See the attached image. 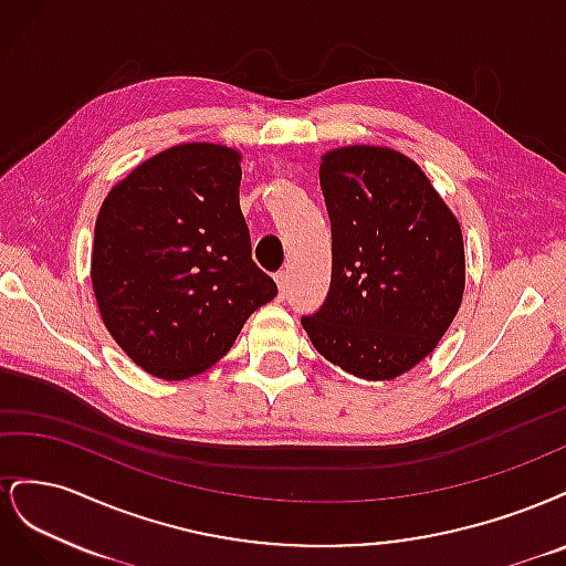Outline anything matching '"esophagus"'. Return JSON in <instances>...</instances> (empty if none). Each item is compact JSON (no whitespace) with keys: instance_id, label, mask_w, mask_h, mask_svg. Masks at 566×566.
Wrapping results in <instances>:
<instances>
[{"instance_id":"1","label":"esophagus","mask_w":566,"mask_h":566,"mask_svg":"<svg viewBox=\"0 0 566 566\" xmlns=\"http://www.w3.org/2000/svg\"><path fill=\"white\" fill-rule=\"evenodd\" d=\"M276 285H279V300H285L287 293V271L276 273Z\"/></svg>"}]
</instances>
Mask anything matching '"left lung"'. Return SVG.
Masks as SVG:
<instances>
[{"mask_svg":"<svg viewBox=\"0 0 566 566\" xmlns=\"http://www.w3.org/2000/svg\"><path fill=\"white\" fill-rule=\"evenodd\" d=\"M318 177L333 227V276L302 328L342 370L394 380L434 352L460 310V224L420 165L389 146L333 148L321 156Z\"/></svg>","mask_w":566,"mask_h":566,"instance_id":"left-lung-1","label":"left lung"}]
</instances>
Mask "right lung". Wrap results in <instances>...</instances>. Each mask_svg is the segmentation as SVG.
Here are the masks:
<instances>
[{"label": "right lung", "instance_id": "1", "mask_svg": "<svg viewBox=\"0 0 566 566\" xmlns=\"http://www.w3.org/2000/svg\"><path fill=\"white\" fill-rule=\"evenodd\" d=\"M241 150L188 142L136 165L101 205L92 287L101 321L160 380L212 368L276 283L252 262Z\"/></svg>", "mask_w": 566, "mask_h": 566}]
</instances>
